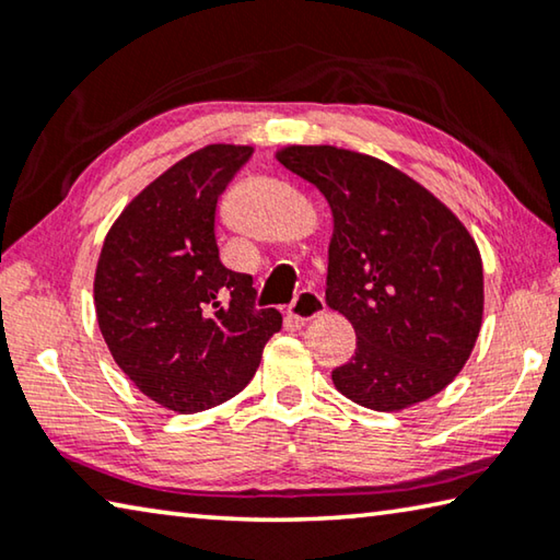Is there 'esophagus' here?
Returning <instances> with one entry per match:
<instances>
[{
    "mask_svg": "<svg viewBox=\"0 0 560 560\" xmlns=\"http://www.w3.org/2000/svg\"><path fill=\"white\" fill-rule=\"evenodd\" d=\"M326 311V301L320 296L318 291L314 289H303L296 299H293L291 308H289V316L301 320V324H306V320H314Z\"/></svg>",
    "mask_w": 560,
    "mask_h": 560,
    "instance_id": "1",
    "label": "esophagus"
}]
</instances>
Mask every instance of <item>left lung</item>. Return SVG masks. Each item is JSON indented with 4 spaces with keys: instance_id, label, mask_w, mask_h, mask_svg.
Wrapping results in <instances>:
<instances>
[{
    "instance_id": "obj_1",
    "label": "left lung",
    "mask_w": 560,
    "mask_h": 560,
    "mask_svg": "<svg viewBox=\"0 0 560 560\" xmlns=\"http://www.w3.org/2000/svg\"><path fill=\"white\" fill-rule=\"evenodd\" d=\"M277 158L334 212L326 303L358 336L334 385L377 412L444 390L469 360L485 314V271L467 226L377 158L334 145H289Z\"/></svg>"
}]
</instances>
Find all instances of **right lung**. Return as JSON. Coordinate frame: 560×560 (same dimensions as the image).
<instances>
[{"label": "right lung", "mask_w": 560, "mask_h": 560, "mask_svg": "<svg viewBox=\"0 0 560 560\" xmlns=\"http://www.w3.org/2000/svg\"><path fill=\"white\" fill-rule=\"evenodd\" d=\"M249 145H207L153 179L103 242L93 281L113 360L150 400L200 412L242 393L281 328L249 273L220 261L217 200Z\"/></svg>", "instance_id": "obj_1"}]
</instances>
